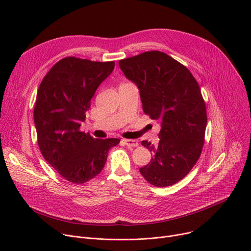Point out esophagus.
<instances>
[{
  "label": "esophagus",
  "mask_w": 251,
  "mask_h": 251,
  "mask_svg": "<svg viewBox=\"0 0 251 251\" xmlns=\"http://www.w3.org/2000/svg\"><path fill=\"white\" fill-rule=\"evenodd\" d=\"M122 141L125 146H127L129 148H134V147L138 146V142L134 139H122Z\"/></svg>",
  "instance_id": "esophagus-1"
}]
</instances>
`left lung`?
<instances>
[{
	"mask_svg": "<svg viewBox=\"0 0 251 251\" xmlns=\"http://www.w3.org/2000/svg\"><path fill=\"white\" fill-rule=\"evenodd\" d=\"M119 66L137 86L143 112L161 125L157 146L141 141L152 156L140 173L156 187L173 185L190 172L203 147L206 110L200 85L185 66L159 50Z\"/></svg>",
	"mask_w": 251,
	"mask_h": 251,
	"instance_id": "1",
	"label": "left lung"
}]
</instances>
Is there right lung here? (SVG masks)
Wrapping results in <instances>:
<instances>
[{"label": "right lung", "instance_id": "1", "mask_svg": "<svg viewBox=\"0 0 251 251\" xmlns=\"http://www.w3.org/2000/svg\"><path fill=\"white\" fill-rule=\"evenodd\" d=\"M115 68V62L67 57L59 61L39 85L33 112L39 150L66 180L82 184L95 178L118 138L99 139L79 128L90 100Z\"/></svg>", "mask_w": 251, "mask_h": 251}]
</instances>
